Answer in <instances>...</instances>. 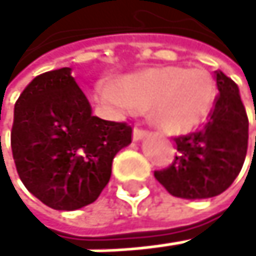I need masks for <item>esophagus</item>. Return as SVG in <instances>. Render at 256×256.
Here are the masks:
<instances>
[{
  "label": "esophagus",
  "mask_w": 256,
  "mask_h": 256,
  "mask_svg": "<svg viewBox=\"0 0 256 256\" xmlns=\"http://www.w3.org/2000/svg\"><path fill=\"white\" fill-rule=\"evenodd\" d=\"M146 135H147V132H146L144 129H141V127H135V129H134V140H135V141L144 138Z\"/></svg>",
  "instance_id": "esophagus-1"
}]
</instances>
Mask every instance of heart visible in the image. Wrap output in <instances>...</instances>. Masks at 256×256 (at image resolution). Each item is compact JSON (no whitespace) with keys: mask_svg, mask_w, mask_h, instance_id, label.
<instances>
[{"mask_svg":"<svg viewBox=\"0 0 256 256\" xmlns=\"http://www.w3.org/2000/svg\"><path fill=\"white\" fill-rule=\"evenodd\" d=\"M102 96L124 109L154 110L162 129L188 134L210 115L216 87L206 68L166 67L127 76L116 89L102 90Z\"/></svg>","mask_w":256,"mask_h":256,"instance_id":"b5f03b06","label":"heart"}]
</instances>
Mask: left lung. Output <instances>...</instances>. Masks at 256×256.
Listing matches in <instances>:
<instances>
[{
  "label": "left lung",
  "instance_id": "8db88e82",
  "mask_svg": "<svg viewBox=\"0 0 256 256\" xmlns=\"http://www.w3.org/2000/svg\"><path fill=\"white\" fill-rule=\"evenodd\" d=\"M218 95L201 130L174 138L178 155L155 178L174 196L212 198L238 176L248 154L249 118L234 80L215 72Z\"/></svg>",
  "mask_w": 256,
  "mask_h": 256
}]
</instances>
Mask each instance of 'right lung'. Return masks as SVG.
Instances as JSON below:
<instances>
[{"mask_svg":"<svg viewBox=\"0 0 256 256\" xmlns=\"http://www.w3.org/2000/svg\"><path fill=\"white\" fill-rule=\"evenodd\" d=\"M130 142L132 126L92 115L70 67L35 76L15 102L10 144L16 172L52 209L94 202L110 180L114 156Z\"/></svg>","mask_w":256,"mask_h":256,"instance_id":"right-lung-1","label":"right lung"}]
</instances>
